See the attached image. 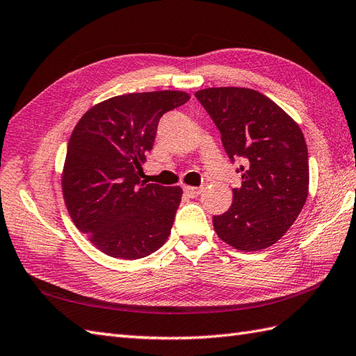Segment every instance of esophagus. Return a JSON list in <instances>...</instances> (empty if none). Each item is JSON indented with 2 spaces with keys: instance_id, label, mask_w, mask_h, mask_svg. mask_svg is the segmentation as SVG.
I'll return each instance as SVG.
<instances>
[{
  "instance_id": "1",
  "label": "esophagus",
  "mask_w": 356,
  "mask_h": 356,
  "mask_svg": "<svg viewBox=\"0 0 356 356\" xmlns=\"http://www.w3.org/2000/svg\"><path fill=\"white\" fill-rule=\"evenodd\" d=\"M184 191H185V194H186L188 197L194 198V197H197V195H200V194H202L203 188H195V186H184Z\"/></svg>"
}]
</instances>
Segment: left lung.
I'll return each instance as SVG.
<instances>
[{"label": "left lung", "instance_id": "8db88e82", "mask_svg": "<svg viewBox=\"0 0 356 356\" xmlns=\"http://www.w3.org/2000/svg\"><path fill=\"white\" fill-rule=\"evenodd\" d=\"M221 134L236 172L232 206L212 218L220 239L243 252L267 249L299 217L308 197V148L300 127L268 97L247 88L195 92Z\"/></svg>", "mask_w": 356, "mask_h": 356}]
</instances>
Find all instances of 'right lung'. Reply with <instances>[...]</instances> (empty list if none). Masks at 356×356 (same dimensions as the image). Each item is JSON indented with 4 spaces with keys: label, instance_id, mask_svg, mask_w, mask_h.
<instances>
[{
    "label": "right lung",
    "instance_id": "add662e5",
    "mask_svg": "<svg viewBox=\"0 0 356 356\" xmlns=\"http://www.w3.org/2000/svg\"><path fill=\"white\" fill-rule=\"evenodd\" d=\"M188 100L181 90L118 95L90 107L74 129L62 176L65 204L103 253L139 259L168 239L181 188L140 180V163L162 115Z\"/></svg>",
    "mask_w": 356,
    "mask_h": 356
}]
</instances>
